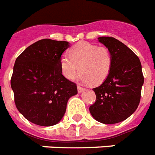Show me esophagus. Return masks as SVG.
Wrapping results in <instances>:
<instances>
[{
    "label": "esophagus",
    "mask_w": 155,
    "mask_h": 155,
    "mask_svg": "<svg viewBox=\"0 0 155 155\" xmlns=\"http://www.w3.org/2000/svg\"><path fill=\"white\" fill-rule=\"evenodd\" d=\"M77 89H78V92H79V93H81V92H82L84 90V88L81 87V86H80V85H78Z\"/></svg>",
    "instance_id": "obj_1"
}]
</instances>
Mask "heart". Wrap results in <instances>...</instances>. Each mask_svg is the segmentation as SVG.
<instances>
[{"mask_svg": "<svg viewBox=\"0 0 155 155\" xmlns=\"http://www.w3.org/2000/svg\"><path fill=\"white\" fill-rule=\"evenodd\" d=\"M112 63L113 57L108 48L87 42L73 46L69 51V56L63 55L60 59L62 72L68 80H74L79 71L82 82L92 84H101L106 80Z\"/></svg>", "mask_w": 155, "mask_h": 155, "instance_id": "obj_1", "label": "heart"}]
</instances>
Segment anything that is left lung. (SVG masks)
Segmentation results:
<instances>
[{
  "label": "left lung",
  "mask_w": 155,
  "mask_h": 155,
  "mask_svg": "<svg viewBox=\"0 0 155 155\" xmlns=\"http://www.w3.org/2000/svg\"><path fill=\"white\" fill-rule=\"evenodd\" d=\"M112 53L110 73L101 86L93 88L97 100L89 107L92 116L103 124L127 119L138 107L144 83L139 58L124 43L112 37L98 38Z\"/></svg>",
  "instance_id": "left-lung-1"
}]
</instances>
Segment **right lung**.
<instances>
[{"label": "right lung", "mask_w": 155, "mask_h": 155, "mask_svg": "<svg viewBox=\"0 0 155 155\" xmlns=\"http://www.w3.org/2000/svg\"><path fill=\"white\" fill-rule=\"evenodd\" d=\"M68 47L66 41L42 39L16 59L11 77L14 102L30 122L56 125L65 114L69 98L77 94L76 84L62 75L61 56Z\"/></svg>", "instance_id": "add662e5"}]
</instances>
